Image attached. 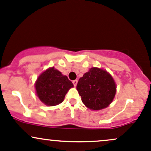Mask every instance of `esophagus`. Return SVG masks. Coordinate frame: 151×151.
Wrapping results in <instances>:
<instances>
[{"instance_id":"34e87169","label":"esophagus","mask_w":151,"mask_h":151,"mask_svg":"<svg viewBox=\"0 0 151 151\" xmlns=\"http://www.w3.org/2000/svg\"><path fill=\"white\" fill-rule=\"evenodd\" d=\"M73 83L74 86H76V85H77V83H78V80L73 81Z\"/></svg>"}]
</instances>
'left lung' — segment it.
<instances>
[{
    "label": "left lung",
    "instance_id": "1",
    "mask_svg": "<svg viewBox=\"0 0 151 151\" xmlns=\"http://www.w3.org/2000/svg\"><path fill=\"white\" fill-rule=\"evenodd\" d=\"M82 102L92 110L107 107L116 93V84L106 70L91 68L81 78L76 86Z\"/></svg>",
    "mask_w": 151,
    "mask_h": 151
}]
</instances>
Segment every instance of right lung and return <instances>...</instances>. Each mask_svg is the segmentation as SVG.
<instances>
[{
	"label": "right lung",
	"instance_id": "1",
	"mask_svg": "<svg viewBox=\"0 0 151 151\" xmlns=\"http://www.w3.org/2000/svg\"><path fill=\"white\" fill-rule=\"evenodd\" d=\"M73 83L61 72L50 68L44 71L35 83L37 96L47 106H55L62 103L65 96L70 88Z\"/></svg>",
	"mask_w": 151,
	"mask_h": 151
}]
</instances>
